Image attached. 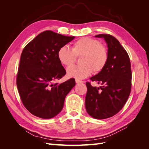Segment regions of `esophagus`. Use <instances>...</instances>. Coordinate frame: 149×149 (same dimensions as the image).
I'll use <instances>...</instances> for the list:
<instances>
[{
	"label": "esophagus",
	"instance_id": "34e87169",
	"mask_svg": "<svg viewBox=\"0 0 149 149\" xmlns=\"http://www.w3.org/2000/svg\"><path fill=\"white\" fill-rule=\"evenodd\" d=\"M75 81H76V84H81V83H83V81H80V80L77 79H76Z\"/></svg>",
	"mask_w": 149,
	"mask_h": 149
}]
</instances>
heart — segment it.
Returning <instances> with one entry per match:
<instances>
[{"instance_id": "heart-1", "label": "heart", "mask_w": 149, "mask_h": 149, "mask_svg": "<svg viewBox=\"0 0 149 149\" xmlns=\"http://www.w3.org/2000/svg\"><path fill=\"white\" fill-rule=\"evenodd\" d=\"M58 59L65 66L73 65L76 56L81 57L80 66H71L67 68L68 77L83 79L93 73H97L106 66L109 60L107 47L97 40L84 37L75 42L71 49L66 46L61 47L58 51Z\"/></svg>"}]
</instances>
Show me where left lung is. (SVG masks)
<instances>
[{"mask_svg": "<svg viewBox=\"0 0 149 149\" xmlns=\"http://www.w3.org/2000/svg\"><path fill=\"white\" fill-rule=\"evenodd\" d=\"M95 37L104 39L109 60L104 68L90 78L101 86L93 87L89 82L86 83L85 106L92 118L104 119L116 114L127 101L131 89L132 72L128 54L118 40L107 34Z\"/></svg>", "mask_w": 149, "mask_h": 149, "instance_id": "1", "label": "left lung"}]
</instances>
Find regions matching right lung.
I'll return each mask as SVG.
<instances>
[{
  "instance_id": "obj_1",
  "label": "right lung",
  "mask_w": 149,
  "mask_h": 149,
  "mask_svg": "<svg viewBox=\"0 0 149 149\" xmlns=\"http://www.w3.org/2000/svg\"><path fill=\"white\" fill-rule=\"evenodd\" d=\"M74 38L47 30L38 35L22 51L17 86L22 103L33 115L51 119L63 107L75 80L71 78L61 84L53 83L66 74L57 53Z\"/></svg>"
}]
</instances>
